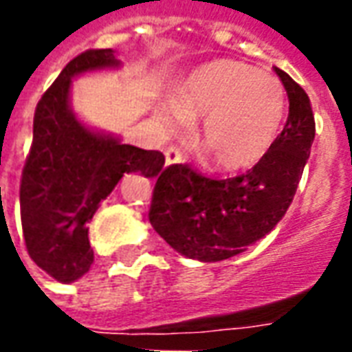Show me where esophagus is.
Masks as SVG:
<instances>
[{
    "label": "esophagus",
    "instance_id": "1",
    "mask_svg": "<svg viewBox=\"0 0 352 352\" xmlns=\"http://www.w3.org/2000/svg\"><path fill=\"white\" fill-rule=\"evenodd\" d=\"M164 154H166V164H168V166H171V164H179V162L183 160L179 148H175V146H168V148L164 151Z\"/></svg>",
    "mask_w": 352,
    "mask_h": 352
}]
</instances>
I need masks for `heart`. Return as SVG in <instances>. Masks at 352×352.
<instances>
[{
  "mask_svg": "<svg viewBox=\"0 0 352 352\" xmlns=\"http://www.w3.org/2000/svg\"><path fill=\"white\" fill-rule=\"evenodd\" d=\"M287 113V92L275 75L236 60L201 65L177 88L175 100L158 109L169 131L201 118L199 154L219 171L252 168L272 151Z\"/></svg>",
  "mask_w": 352,
  "mask_h": 352,
  "instance_id": "1",
  "label": "heart"
}]
</instances>
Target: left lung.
<instances>
[{"instance_id": "left-lung-1", "label": "left lung", "mask_w": 352, "mask_h": 352, "mask_svg": "<svg viewBox=\"0 0 352 352\" xmlns=\"http://www.w3.org/2000/svg\"><path fill=\"white\" fill-rule=\"evenodd\" d=\"M288 96V118L272 151L243 175L209 179L186 164L158 173L148 221L179 254L199 262L232 258L260 241L294 199L315 139L309 96L275 67Z\"/></svg>"}]
</instances>
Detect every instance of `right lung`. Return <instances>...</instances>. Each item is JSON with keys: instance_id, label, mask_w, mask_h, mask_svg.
<instances>
[{"instance_id": "1", "label": "right lung", "mask_w": 352, "mask_h": 352, "mask_svg": "<svg viewBox=\"0 0 352 352\" xmlns=\"http://www.w3.org/2000/svg\"><path fill=\"white\" fill-rule=\"evenodd\" d=\"M113 49L87 50L65 65L35 107L34 141L20 181V217L28 254L60 283L88 273L94 251L88 222L101 199L126 173L156 177L164 154L124 145L92 130L72 109V80L82 73L116 69Z\"/></svg>"}]
</instances>
